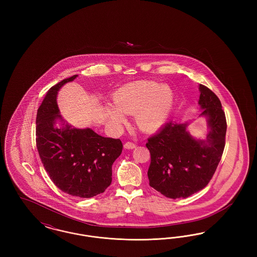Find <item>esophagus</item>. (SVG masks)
Returning a JSON list of instances; mask_svg holds the SVG:
<instances>
[{"mask_svg": "<svg viewBox=\"0 0 257 257\" xmlns=\"http://www.w3.org/2000/svg\"><path fill=\"white\" fill-rule=\"evenodd\" d=\"M124 148H125V149H134V148H136V145L133 144V143L127 142V143L124 145Z\"/></svg>", "mask_w": 257, "mask_h": 257, "instance_id": "obj_1", "label": "esophagus"}]
</instances>
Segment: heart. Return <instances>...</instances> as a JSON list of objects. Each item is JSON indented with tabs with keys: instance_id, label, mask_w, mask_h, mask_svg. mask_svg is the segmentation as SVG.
Wrapping results in <instances>:
<instances>
[{
	"instance_id": "heart-1",
	"label": "heart",
	"mask_w": 257,
	"mask_h": 257,
	"mask_svg": "<svg viewBox=\"0 0 257 257\" xmlns=\"http://www.w3.org/2000/svg\"><path fill=\"white\" fill-rule=\"evenodd\" d=\"M112 106L106 107L108 120L119 125L123 113H134L137 126L146 132L159 129L168 120L173 105L171 87L153 81H140L116 89L111 97Z\"/></svg>"
}]
</instances>
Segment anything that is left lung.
Masks as SVG:
<instances>
[{
  "mask_svg": "<svg viewBox=\"0 0 257 257\" xmlns=\"http://www.w3.org/2000/svg\"><path fill=\"white\" fill-rule=\"evenodd\" d=\"M198 89L199 116L207 121L206 138L200 140L190 134V122L170 121L147 143L151 155L149 185L173 199L186 198L206 187L224 148L226 120L220 99L205 86L199 85Z\"/></svg>",
  "mask_w": 257,
  "mask_h": 257,
  "instance_id": "8db88e82",
  "label": "left lung"
}]
</instances>
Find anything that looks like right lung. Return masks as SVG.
I'll return each instance as SVG.
<instances>
[{"mask_svg": "<svg viewBox=\"0 0 257 257\" xmlns=\"http://www.w3.org/2000/svg\"><path fill=\"white\" fill-rule=\"evenodd\" d=\"M52 86L37 110V147L51 180L63 193L89 198L104 193L111 183V166L122 152L119 139L105 138L90 128L79 129L61 115L57 96L66 83ZM59 122L61 127L56 124Z\"/></svg>", "mask_w": 257, "mask_h": 257, "instance_id": "1", "label": "right lung"}]
</instances>
